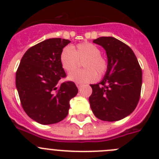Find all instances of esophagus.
<instances>
[{"mask_svg":"<svg viewBox=\"0 0 159 159\" xmlns=\"http://www.w3.org/2000/svg\"><path fill=\"white\" fill-rule=\"evenodd\" d=\"M75 84H76V86L78 88H80V87L83 85V84H81V83H76Z\"/></svg>","mask_w":159,"mask_h":159,"instance_id":"34e87169","label":"esophagus"}]
</instances>
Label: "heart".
Instances as JSON below:
<instances>
[{
  "label": "heart",
  "instance_id": "heart-1",
  "mask_svg": "<svg viewBox=\"0 0 159 159\" xmlns=\"http://www.w3.org/2000/svg\"><path fill=\"white\" fill-rule=\"evenodd\" d=\"M61 66L64 71L70 73L75 71L79 61L82 62L85 69L76 71L68 75V80L76 83L93 82L98 76H102L107 69L106 59L101 56L99 47L89 42L79 43L75 47H65L60 56Z\"/></svg>",
  "mask_w": 159,
  "mask_h": 159
}]
</instances>
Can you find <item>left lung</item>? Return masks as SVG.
I'll return each instance as SVG.
<instances>
[{
	"instance_id": "8db88e82",
	"label": "left lung",
	"mask_w": 159,
	"mask_h": 159,
	"mask_svg": "<svg viewBox=\"0 0 159 159\" xmlns=\"http://www.w3.org/2000/svg\"><path fill=\"white\" fill-rule=\"evenodd\" d=\"M102 46L107 57V69L102 80L91 84L90 106L95 117L114 122L134 111L140 98L143 74L134 52L112 36L93 40Z\"/></svg>"
}]
</instances>
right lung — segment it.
Masks as SVG:
<instances>
[{
  "instance_id": "right-lung-1",
  "label": "right lung",
  "mask_w": 159,
  "mask_h": 159,
  "mask_svg": "<svg viewBox=\"0 0 159 159\" xmlns=\"http://www.w3.org/2000/svg\"><path fill=\"white\" fill-rule=\"evenodd\" d=\"M70 40L52 38L32 46L22 57L16 73V87L22 107L34 121L43 125L62 121L70 100L78 93L71 81L58 85L66 73L60 53Z\"/></svg>"
}]
</instances>
